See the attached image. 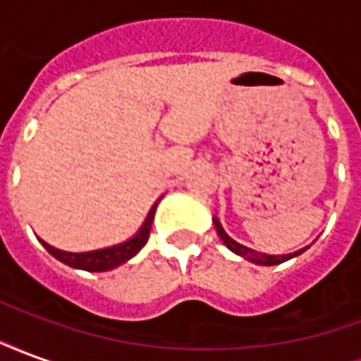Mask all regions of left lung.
<instances>
[{
    "label": "left lung",
    "mask_w": 361,
    "mask_h": 361,
    "mask_svg": "<svg viewBox=\"0 0 361 361\" xmlns=\"http://www.w3.org/2000/svg\"><path fill=\"white\" fill-rule=\"evenodd\" d=\"M212 222H214V228H216V234H219V238L222 240V243L226 245L228 250L232 251V253H235V255L243 257L245 261H250V263H255V265H265V267L280 265V263H284V261H288V259H292V257H298L300 253L305 251V250H298L294 251V253H286V255H269V253H261V251L245 247V245H242V243H238L235 240H232V238L224 232V228H222V224H220L216 216L212 219Z\"/></svg>",
    "instance_id": "left-lung-1"
}]
</instances>
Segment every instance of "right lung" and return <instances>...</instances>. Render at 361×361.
<instances>
[{
	"label": "right lung",
	"mask_w": 361,
	"mask_h": 361,
	"mask_svg": "<svg viewBox=\"0 0 361 361\" xmlns=\"http://www.w3.org/2000/svg\"><path fill=\"white\" fill-rule=\"evenodd\" d=\"M162 199V197H160ZM158 199V201H160ZM158 201L152 207H150L147 219L142 222V226L137 230V234L133 238H129L127 242H121L118 245H110V247H104V250H94V251H85V253H71V251H63L54 247L50 243H46L44 240H40L46 251L54 255V257L66 263L67 267H73V269H81V271L89 272H104L111 271L116 267L123 265L129 259L135 257L141 247L147 243L150 234V226H152V220H154V212H157Z\"/></svg>",
	"instance_id": "add662e5"
}]
</instances>
